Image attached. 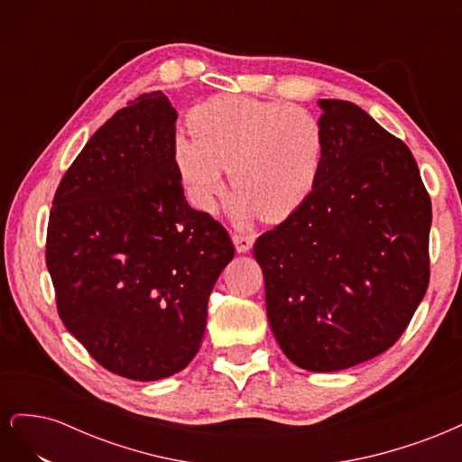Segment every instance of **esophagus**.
<instances>
[{
  "mask_svg": "<svg viewBox=\"0 0 462 462\" xmlns=\"http://www.w3.org/2000/svg\"><path fill=\"white\" fill-rule=\"evenodd\" d=\"M233 243H235L236 253L245 254L250 248H253L254 235L253 233H233Z\"/></svg>",
  "mask_w": 462,
  "mask_h": 462,
  "instance_id": "obj_1",
  "label": "esophagus"
}]
</instances>
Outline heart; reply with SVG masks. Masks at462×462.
I'll use <instances>...</instances> for the list:
<instances>
[{"label": "heart", "instance_id": "heart-1", "mask_svg": "<svg viewBox=\"0 0 462 462\" xmlns=\"http://www.w3.org/2000/svg\"><path fill=\"white\" fill-rule=\"evenodd\" d=\"M192 136L177 133L171 158L192 204L214 212L223 167L233 192V216L268 221L292 216L309 200L324 162V127L300 106L246 96H214L190 109Z\"/></svg>", "mask_w": 462, "mask_h": 462}]
</instances>
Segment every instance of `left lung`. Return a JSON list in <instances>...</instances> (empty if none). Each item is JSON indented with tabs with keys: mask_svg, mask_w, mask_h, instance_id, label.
I'll return each mask as SVG.
<instances>
[{
	"mask_svg": "<svg viewBox=\"0 0 462 462\" xmlns=\"http://www.w3.org/2000/svg\"><path fill=\"white\" fill-rule=\"evenodd\" d=\"M324 162L295 214L254 243L285 356L337 372L393 346L430 283L431 202L409 146L365 109L319 100Z\"/></svg>",
	"mask_w": 462,
	"mask_h": 462,
	"instance_id": "1",
	"label": "left lung"
}]
</instances>
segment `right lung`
<instances>
[{"label": "right lung", "instance_id": "right-lung-1", "mask_svg": "<svg viewBox=\"0 0 462 462\" xmlns=\"http://www.w3.org/2000/svg\"><path fill=\"white\" fill-rule=\"evenodd\" d=\"M177 111L150 92L107 119L65 171L46 263L69 333L117 375L153 382L199 353L231 236L192 209L171 158Z\"/></svg>", "mask_w": 462, "mask_h": 462}]
</instances>
